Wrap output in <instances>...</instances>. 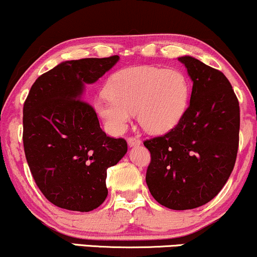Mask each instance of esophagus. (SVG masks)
Here are the masks:
<instances>
[{
    "label": "esophagus",
    "mask_w": 257,
    "mask_h": 257,
    "mask_svg": "<svg viewBox=\"0 0 257 257\" xmlns=\"http://www.w3.org/2000/svg\"><path fill=\"white\" fill-rule=\"evenodd\" d=\"M126 141H128V145L129 146H137V145H140V143L141 141L139 140L138 138H135V137H129L128 139H126Z\"/></svg>",
    "instance_id": "1"
}]
</instances>
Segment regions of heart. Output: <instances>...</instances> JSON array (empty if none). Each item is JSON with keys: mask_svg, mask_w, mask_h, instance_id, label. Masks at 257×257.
<instances>
[{"mask_svg": "<svg viewBox=\"0 0 257 257\" xmlns=\"http://www.w3.org/2000/svg\"><path fill=\"white\" fill-rule=\"evenodd\" d=\"M190 98V82L176 67L140 65L114 72L107 93L95 100V108L114 133L124 132L138 112L140 125L152 134H162L184 117Z\"/></svg>", "mask_w": 257, "mask_h": 257, "instance_id": "heart-1", "label": "heart"}]
</instances>
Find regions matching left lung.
<instances>
[{"instance_id": "left-lung-1", "label": "left lung", "mask_w": 257, "mask_h": 257, "mask_svg": "<svg viewBox=\"0 0 257 257\" xmlns=\"http://www.w3.org/2000/svg\"><path fill=\"white\" fill-rule=\"evenodd\" d=\"M193 82L190 105L178 125L144 141L151 153L146 184L159 204L173 210L210 202L231 175L239 145V102L219 70L181 57Z\"/></svg>"}]
</instances>
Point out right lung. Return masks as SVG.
<instances>
[{
  "label": "right lung",
  "instance_id": "1",
  "mask_svg": "<svg viewBox=\"0 0 257 257\" xmlns=\"http://www.w3.org/2000/svg\"><path fill=\"white\" fill-rule=\"evenodd\" d=\"M118 55L64 61L32 84L23 108L25 157L37 187L49 202L90 211L107 197V169L120 161L124 139L106 135L94 107L82 100Z\"/></svg>",
  "mask_w": 257,
  "mask_h": 257
}]
</instances>
